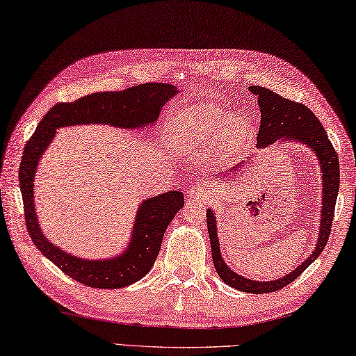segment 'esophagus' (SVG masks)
Returning <instances> with one entry per match:
<instances>
[{
  "label": "esophagus",
  "instance_id": "esophagus-1",
  "mask_svg": "<svg viewBox=\"0 0 356 356\" xmlns=\"http://www.w3.org/2000/svg\"><path fill=\"white\" fill-rule=\"evenodd\" d=\"M187 197L191 201H207L210 198V193L201 187H191Z\"/></svg>",
  "mask_w": 356,
  "mask_h": 356
}]
</instances>
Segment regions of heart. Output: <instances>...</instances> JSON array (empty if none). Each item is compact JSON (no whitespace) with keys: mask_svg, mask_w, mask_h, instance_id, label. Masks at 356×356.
<instances>
[{"mask_svg":"<svg viewBox=\"0 0 356 356\" xmlns=\"http://www.w3.org/2000/svg\"><path fill=\"white\" fill-rule=\"evenodd\" d=\"M220 135L221 155H230L248 141L249 120L243 115H232L224 108L206 104L188 106L177 113L172 126V141L181 154L212 146Z\"/></svg>","mask_w":356,"mask_h":356,"instance_id":"heart-1","label":"heart"}]
</instances>
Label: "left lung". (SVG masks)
I'll return each instance as SVG.
<instances>
[{
	"mask_svg": "<svg viewBox=\"0 0 356 356\" xmlns=\"http://www.w3.org/2000/svg\"><path fill=\"white\" fill-rule=\"evenodd\" d=\"M249 90L253 95L258 97V104L261 108V124L257 136V147L263 149L277 141L300 143L302 146L314 150L316 159L320 161V170L323 177L321 222L320 236L316 239V248L306 258V261H302L293 272H290L282 278H278L275 281L249 280L230 269L226 264V261L221 257L215 213L212 209H207V230L210 245H212V258L216 273H218L220 278L230 287L241 290V292L259 295L275 292V290H280L290 284V282L298 278L324 250L330 235L333 213H335V202L339 188V164L338 155L332 146L327 132H325L321 122L318 121V118L309 107L301 103H296V101L282 98L270 89H266V87L250 86ZM243 165L244 163L236 165L235 169H232V172L241 170ZM239 175H241V173H239ZM224 179H227V177H224Z\"/></svg>",
	"mask_w": 356,
	"mask_h": 356,
	"instance_id": "obj_1",
	"label": "left lung"
}]
</instances>
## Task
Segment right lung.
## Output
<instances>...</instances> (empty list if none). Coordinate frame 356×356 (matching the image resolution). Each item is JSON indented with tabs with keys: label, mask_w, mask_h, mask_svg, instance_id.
<instances>
[{
	"label": "right lung",
	"mask_w": 356,
	"mask_h": 356,
	"mask_svg": "<svg viewBox=\"0 0 356 356\" xmlns=\"http://www.w3.org/2000/svg\"><path fill=\"white\" fill-rule=\"evenodd\" d=\"M178 89L172 84L146 83L122 92H98L74 103L54 106L40 121L26 143L19 164V188L24 202V218L33 244L64 273L95 289H120L134 284L152 269L161 249L164 232L184 206V195L170 191L143 201L136 212L130 243L121 255L107 259H86L56 248L42 234L33 201L35 172L56 129L78 124H111L121 129H144L154 124L168 101Z\"/></svg>",
	"instance_id": "add662e5"
}]
</instances>
